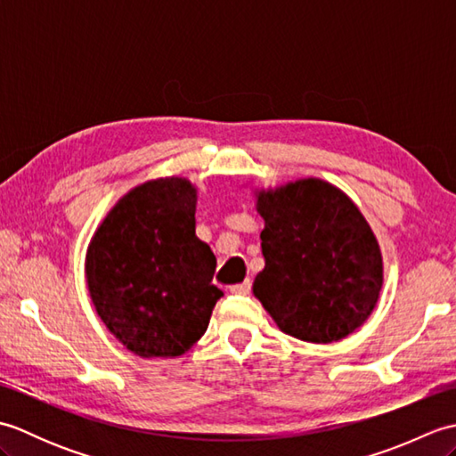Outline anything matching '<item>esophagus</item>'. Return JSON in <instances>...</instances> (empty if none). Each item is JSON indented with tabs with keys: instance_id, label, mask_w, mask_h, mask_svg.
Masks as SVG:
<instances>
[{
	"instance_id": "obj_1",
	"label": "esophagus",
	"mask_w": 456,
	"mask_h": 456,
	"mask_svg": "<svg viewBox=\"0 0 456 456\" xmlns=\"http://www.w3.org/2000/svg\"><path fill=\"white\" fill-rule=\"evenodd\" d=\"M250 289H253V282H250V280H245V282H240V284L231 286V294L247 296V294H250Z\"/></svg>"
}]
</instances>
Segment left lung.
Segmentation results:
<instances>
[{
    "mask_svg": "<svg viewBox=\"0 0 456 456\" xmlns=\"http://www.w3.org/2000/svg\"><path fill=\"white\" fill-rule=\"evenodd\" d=\"M265 270L253 292L286 335L333 343L361 327L382 289V255L362 213L329 182L258 191Z\"/></svg>",
    "mask_w": 456,
    "mask_h": 456,
    "instance_id": "obj_1",
    "label": "left lung"
}]
</instances>
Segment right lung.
Masks as SVG:
<instances>
[{
  "instance_id": "right-lung-1",
  "label": "right lung",
  "mask_w": 456,
  "mask_h": 456,
  "mask_svg": "<svg viewBox=\"0 0 456 456\" xmlns=\"http://www.w3.org/2000/svg\"><path fill=\"white\" fill-rule=\"evenodd\" d=\"M217 260L196 237V188L144 182L118 201L88 248L95 312L131 353L180 356L206 333L217 299Z\"/></svg>"
}]
</instances>
